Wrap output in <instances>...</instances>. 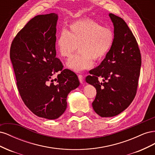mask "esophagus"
I'll use <instances>...</instances> for the list:
<instances>
[{
	"label": "esophagus",
	"instance_id": "esophagus-1",
	"mask_svg": "<svg viewBox=\"0 0 155 155\" xmlns=\"http://www.w3.org/2000/svg\"><path fill=\"white\" fill-rule=\"evenodd\" d=\"M78 78H79V81H80V83L82 84L83 83V81H84V77H83V75L79 74L78 75Z\"/></svg>",
	"mask_w": 155,
	"mask_h": 155
}]
</instances>
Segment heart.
I'll return each mask as SVG.
<instances>
[{"mask_svg": "<svg viewBox=\"0 0 155 155\" xmlns=\"http://www.w3.org/2000/svg\"><path fill=\"white\" fill-rule=\"evenodd\" d=\"M114 41V34L107 27L102 26L92 19L75 21L68 30H62L56 39V47L61 57L68 59L78 46L79 54L67 62V67L79 72L90 68L92 59H101L110 48Z\"/></svg>", "mask_w": 155, "mask_h": 155, "instance_id": "heart-1", "label": "heart"}]
</instances>
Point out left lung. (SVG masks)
I'll return each instance as SVG.
<instances>
[{
    "mask_svg": "<svg viewBox=\"0 0 155 155\" xmlns=\"http://www.w3.org/2000/svg\"><path fill=\"white\" fill-rule=\"evenodd\" d=\"M109 17L114 28L113 43L105 58L86 78V81L96 89L92 107L101 117L118 115L132 103L142 64L138 43L127 25L114 14Z\"/></svg>",
    "mask_w": 155,
    "mask_h": 155,
    "instance_id": "1",
    "label": "left lung"
}]
</instances>
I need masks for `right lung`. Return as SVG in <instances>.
Instances as JSON below:
<instances>
[{
	"label": "right lung",
	"mask_w": 155,
	"mask_h": 155,
	"mask_svg": "<svg viewBox=\"0 0 155 155\" xmlns=\"http://www.w3.org/2000/svg\"><path fill=\"white\" fill-rule=\"evenodd\" d=\"M58 19L54 13L34 17L18 32L10 47V59L23 102L34 114L48 120L64 113L68 94L79 85L77 75L63 69L55 57ZM58 71L57 78L53 80Z\"/></svg>",
	"instance_id": "obj_1"
}]
</instances>
